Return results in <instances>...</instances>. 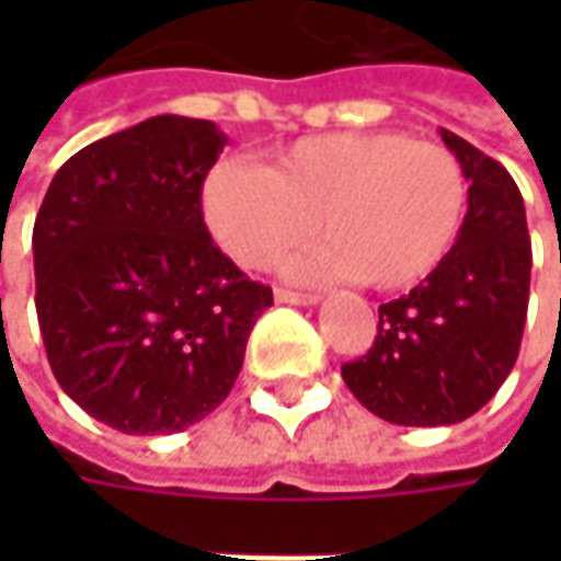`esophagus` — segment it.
<instances>
[{"mask_svg":"<svg viewBox=\"0 0 561 561\" xmlns=\"http://www.w3.org/2000/svg\"><path fill=\"white\" fill-rule=\"evenodd\" d=\"M274 299H277V302H284V306H314V302H318V296H314V293H293V290H284V287H277V290H274Z\"/></svg>","mask_w":561,"mask_h":561,"instance_id":"1","label":"esophagus"}]
</instances>
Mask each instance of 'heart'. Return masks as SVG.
Listing matches in <instances>:
<instances>
[{"mask_svg":"<svg viewBox=\"0 0 561 561\" xmlns=\"http://www.w3.org/2000/svg\"><path fill=\"white\" fill-rule=\"evenodd\" d=\"M465 211L462 162L397 130L302 137L262 171L218 164L203 186L205 225L240 268H274L318 227L324 243L293 262V277H358L383 293L440 268Z\"/></svg>","mask_w":561,"mask_h":561,"instance_id":"heart-1","label":"heart"}]
</instances>
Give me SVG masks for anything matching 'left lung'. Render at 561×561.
I'll use <instances>...</instances> for the list:
<instances>
[{
	"instance_id": "left-lung-1",
	"label": "left lung",
	"mask_w": 561,
	"mask_h": 561,
	"mask_svg": "<svg viewBox=\"0 0 561 561\" xmlns=\"http://www.w3.org/2000/svg\"><path fill=\"white\" fill-rule=\"evenodd\" d=\"M468 181L465 227L440 268L377 309L368 356L343 380L377 419L440 427L471 419L512 371L528 318L530 237L525 199L506 168L440 130Z\"/></svg>"
}]
</instances>
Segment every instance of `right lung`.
Returning <instances> with one entry per match:
<instances>
[{"instance_id": "right-lung-1", "label": "right lung", "mask_w": 561, "mask_h": 561, "mask_svg": "<svg viewBox=\"0 0 561 561\" xmlns=\"http://www.w3.org/2000/svg\"><path fill=\"white\" fill-rule=\"evenodd\" d=\"M225 146L211 121L156 115L71 156L39 205L36 318L53 375L121 434H178L215 412L274 302L203 221Z\"/></svg>"}]
</instances>
